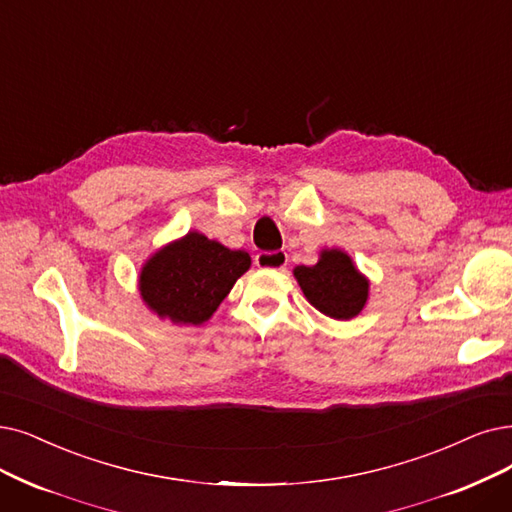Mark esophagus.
<instances>
[{
	"label": "esophagus",
	"instance_id": "obj_1",
	"mask_svg": "<svg viewBox=\"0 0 512 512\" xmlns=\"http://www.w3.org/2000/svg\"><path fill=\"white\" fill-rule=\"evenodd\" d=\"M254 260H256L258 269L283 271L285 264H288V254H285V252H260Z\"/></svg>",
	"mask_w": 512,
	"mask_h": 512
}]
</instances>
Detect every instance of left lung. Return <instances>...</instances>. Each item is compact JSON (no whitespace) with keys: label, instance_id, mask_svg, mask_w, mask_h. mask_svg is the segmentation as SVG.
I'll list each match as a JSON object with an SVG mask.
<instances>
[{"label":"left lung","instance_id":"8db88e82","mask_svg":"<svg viewBox=\"0 0 512 512\" xmlns=\"http://www.w3.org/2000/svg\"><path fill=\"white\" fill-rule=\"evenodd\" d=\"M294 277L304 298L330 319H353L370 300V279L340 248L321 250L317 264L296 267Z\"/></svg>","mask_w":512,"mask_h":512}]
</instances>
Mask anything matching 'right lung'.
Masks as SVG:
<instances>
[{
  "label": "right lung",
  "mask_w": 512,
  "mask_h": 512,
  "mask_svg": "<svg viewBox=\"0 0 512 512\" xmlns=\"http://www.w3.org/2000/svg\"><path fill=\"white\" fill-rule=\"evenodd\" d=\"M252 258L199 231H189L151 254L138 275L147 309L174 325H201L250 269Z\"/></svg>",
  "instance_id": "right-lung-1"
}]
</instances>
